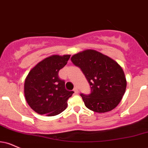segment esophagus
Segmentation results:
<instances>
[{
	"label": "esophagus",
	"mask_w": 148,
	"mask_h": 148,
	"mask_svg": "<svg viewBox=\"0 0 148 148\" xmlns=\"http://www.w3.org/2000/svg\"><path fill=\"white\" fill-rule=\"evenodd\" d=\"M74 93H75V94H77L78 92H79V90H78V88H74Z\"/></svg>",
	"instance_id": "esophagus-1"
}]
</instances>
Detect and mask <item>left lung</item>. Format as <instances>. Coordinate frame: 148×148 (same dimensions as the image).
<instances>
[{"instance_id": "1", "label": "left lung", "mask_w": 148, "mask_h": 148, "mask_svg": "<svg viewBox=\"0 0 148 148\" xmlns=\"http://www.w3.org/2000/svg\"><path fill=\"white\" fill-rule=\"evenodd\" d=\"M71 60L81 69L91 86V94H81L85 106L98 113L114 109L121 101L127 86L125 73L121 65L94 49L77 53Z\"/></svg>"}]
</instances>
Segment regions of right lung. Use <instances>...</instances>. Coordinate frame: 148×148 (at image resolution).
<instances>
[{"instance_id":"obj_1","label":"right lung","mask_w":148,"mask_h":148,"mask_svg":"<svg viewBox=\"0 0 148 148\" xmlns=\"http://www.w3.org/2000/svg\"><path fill=\"white\" fill-rule=\"evenodd\" d=\"M70 55H51L36 65L25 80L24 94L30 108L39 114L56 116L67 108L74 93L65 89L58 72L66 65Z\"/></svg>"}]
</instances>
